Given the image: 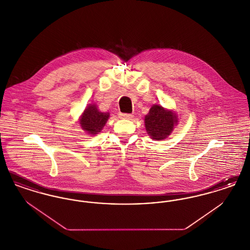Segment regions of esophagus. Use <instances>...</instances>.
I'll list each match as a JSON object with an SVG mask.
<instances>
[{
    "label": "esophagus",
    "instance_id": "obj_1",
    "mask_svg": "<svg viewBox=\"0 0 250 250\" xmlns=\"http://www.w3.org/2000/svg\"><path fill=\"white\" fill-rule=\"evenodd\" d=\"M118 116H119V118H121V119L130 120L133 118V115L129 114V113H122V112H119Z\"/></svg>",
    "mask_w": 250,
    "mask_h": 250
}]
</instances>
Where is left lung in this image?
<instances>
[{"label":"left lung","mask_w":250,"mask_h":250,"mask_svg":"<svg viewBox=\"0 0 250 250\" xmlns=\"http://www.w3.org/2000/svg\"><path fill=\"white\" fill-rule=\"evenodd\" d=\"M144 123L148 135L153 140L162 141L174 129L178 123V117L174 111L155 104L145 116Z\"/></svg>","instance_id":"left-lung-1"}]
</instances>
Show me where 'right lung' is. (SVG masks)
<instances>
[{
    "mask_svg": "<svg viewBox=\"0 0 250 250\" xmlns=\"http://www.w3.org/2000/svg\"><path fill=\"white\" fill-rule=\"evenodd\" d=\"M108 117V112H101L98 110L96 105L90 104L84 109L80 119V125L88 134L95 135L103 129Z\"/></svg>",
    "mask_w": 250,
    "mask_h": 250,
    "instance_id": "obj_1",
    "label": "right lung"
}]
</instances>
